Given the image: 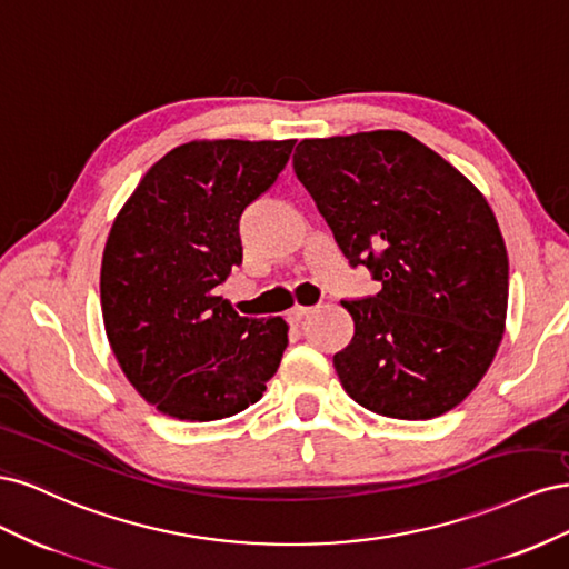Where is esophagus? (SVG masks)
Masks as SVG:
<instances>
[{
	"instance_id": "34e87169",
	"label": "esophagus",
	"mask_w": 569,
	"mask_h": 569,
	"mask_svg": "<svg viewBox=\"0 0 569 569\" xmlns=\"http://www.w3.org/2000/svg\"><path fill=\"white\" fill-rule=\"evenodd\" d=\"M308 313H313V308H308V306H295V308H291V311L287 313V320H289V322H301Z\"/></svg>"
}]
</instances>
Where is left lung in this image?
I'll use <instances>...</instances> for the list:
<instances>
[{
  "label": "left lung",
  "mask_w": 569,
  "mask_h": 569,
  "mask_svg": "<svg viewBox=\"0 0 569 569\" xmlns=\"http://www.w3.org/2000/svg\"><path fill=\"white\" fill-rule=\"evenodd\" d=\"M295 173L347 261L382 284L341 301V387L377 416L429 420L468 396L506 330L508 253L479 189L401 130L303 140Z\"/></svg>",
  "instance_id": "obj_1"
}]
</instances>
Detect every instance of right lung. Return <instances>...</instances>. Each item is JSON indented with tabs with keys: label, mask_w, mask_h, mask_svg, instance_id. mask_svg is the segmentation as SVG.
<instances>
[{
	"label": "right lung",
	"mask_w": 569,
	"mask_h": 569,
	"mask_svg": "<svg viewBox=\"0 0 569 569\" xmlns=\"http://www.w3.org/2000/svg\"><path fill=\"white\" fill-rule=\"evenodd\" d=\"M295 140H203L168 151L116 216L101 316L120 370L163 416L209 422L261 399L287 349L282 318H242L216 287L242 263L239 220Z\"/></svg>",
	"instance_id": "right-lung-1"
}]
</instances>
